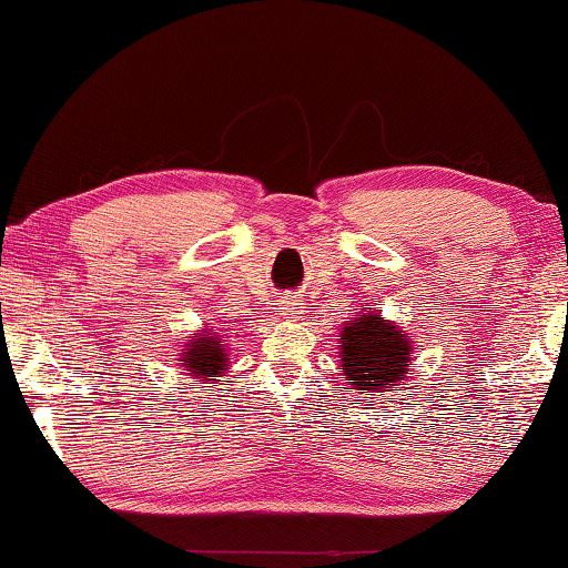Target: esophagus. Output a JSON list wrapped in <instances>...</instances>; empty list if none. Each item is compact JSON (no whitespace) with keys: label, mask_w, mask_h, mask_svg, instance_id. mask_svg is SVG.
<instances>
[{"label":"esophagus","mask_w":568,"mask_h":568,"mask_svg":"<svg viewBox=\"0 0 568 568\" xmlns=\"http://www.w3.org/2000/svg\"><path fill=\"white\" fill-rule=\"evenodd\" d=\"M303 305L305 303H301V301H291V297H287L285 301V305H283V315L285 318H293V321H297V318H303Z\"/></svg>","instance_id":"esophagus-1"}]
</instances>
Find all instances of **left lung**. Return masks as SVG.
<instances>
[{"mask_svg":"<svg viewBox=\"0 0 568 568\" xmlns=\"http://www.w3.org/2000/svg\"><path fill=\"white\" fill-rule=\"evenodd\" d=\"M361 311V307H358ZM341 341V371L345 381L365 396L398 390L410 368L413 341L396 323L383 321L373 311H365L361 318L348 321L338 335Z\"/></svg>","mask_w":568,"mask_h":568,"instance_id":"obj_1","label":"left lung"}]
</instances>
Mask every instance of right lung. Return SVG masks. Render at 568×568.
Instances as JSON below:
<instances>
[{
	"instance_id": "1",
	"label": "right lung",
	"mask_w": 568,
	"mask_h": 568,
	"mask_svg": "<svg viewBox=\"0 0 568 568\" xmlns=\"http://www.w3.org/2000/svg\"><path fill=\"white\" fill-rule=\"evenodd\" d=\"M182 368L190 371L195 378L217 381L227 371L230 355L223 335L213 333V328H203V333H192L182 351Z\"/></svg>"
}]
</instances>
